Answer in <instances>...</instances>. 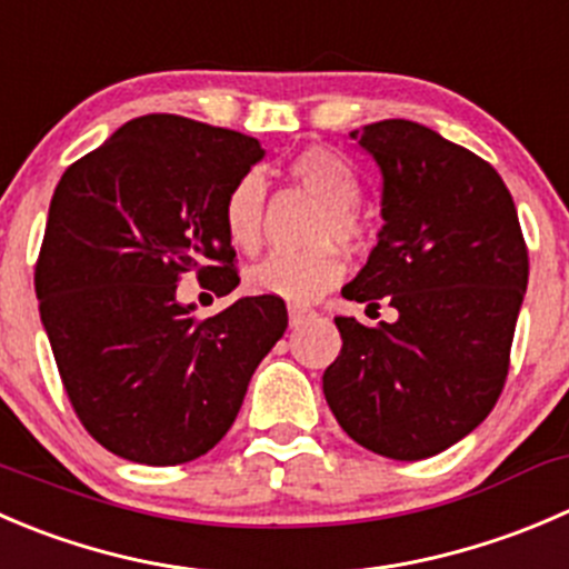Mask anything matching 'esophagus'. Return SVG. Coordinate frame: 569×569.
I'll list each match as a JSON object with an SVG mask.
<instances>
[{
	"label": "esophagus",
	"instance_id": "esophagus-1",
	"mask_svg": "<svg viewBox=\"0 0 569 569\" xmlns=\"http://www.w3.org/2000/svg\"><path fill=\"white\" fill-rule=\"evenodd\" d=\"M308 319H313V311H308V308H300V306H289V325H291V328H300V325H306Z\"/></svg>",
	"mask_w": 569,
	"mask_h": 569
}]
</instances>
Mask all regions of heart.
<instances>
[{
    "mask_svg": "<svg viewBox=\"0 0 569 569\" xmlns=\"http://www.w3.org/2000/svg\"><path fill=\"white\" fill-rule=\"evenodd\" d=\"M289 178L319 200V211L308 224L300 252H280L247 269V289L252 295L280 297L289 302H311L339 286L345 278V252H361L369 244L367 219L358 213L361 183L356 172L336 152L308 147L289 161ZM267 186L256 172L244 174L224 197L222 222L230 244L241 252H256L263 236Z\"/></svg>",
    "mask_w": 569,
    "mask_h": 569,
    "instance_id": "1",
    "label": "heart"
}]
</instances>
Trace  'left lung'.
Returning <instances> with one entry per match:
<instances>
[{"mask_svg":"<svg viewBox=\"0 0 569 569\" xmlns=\"http://www.w3.org/2000/svg\"><path fill=\"white\" fill-rule=\"evenodd\" d=\"M383 174L378 244L347 300L395 322L336 317L341 352L322 375L347 437L397 461L437 456L489 417L509 375L528 247L515 200L483 158L431 127L352 130Z\"/></svg>","mask_w":569,"mask_h":569,"instance_id":"1","label":"left lung"}]
</instances>
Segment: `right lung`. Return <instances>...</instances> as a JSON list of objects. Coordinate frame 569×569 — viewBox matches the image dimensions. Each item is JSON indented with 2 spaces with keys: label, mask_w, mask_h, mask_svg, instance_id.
I'll return each instance as SVG.
<instances>
[{
  "label": "right lung",
  "mask_w": 569,
  "mask_h": 569,
  "mask_svg": "<svg viewBox=\"0 0 569 569\" xmlns=\"http://www.w3.org/2000/svg\"><path fill=\"white\" fill-rule=\"evenodd\" d=\"M261 158L244 132L150 113L54 189L38 311L82 428L121 459L174 467L208 453L289 325L280 297H241L208 319L178 302L189 272L217 295L239 286L222 208Z\"/></svg>",
  "instance_id": "right-lung-1"
}]
</instances>
